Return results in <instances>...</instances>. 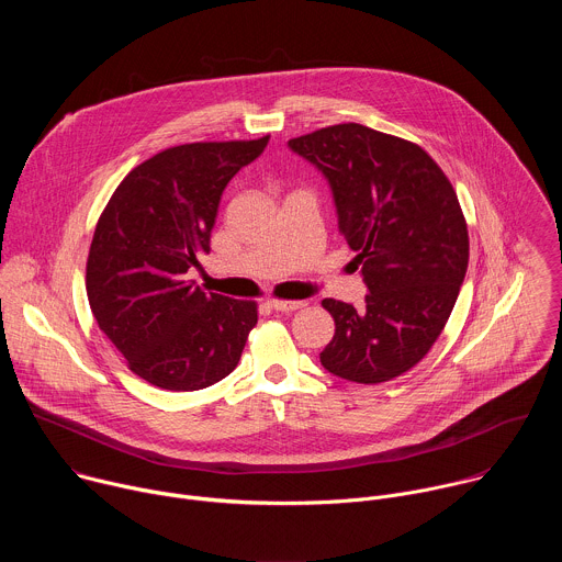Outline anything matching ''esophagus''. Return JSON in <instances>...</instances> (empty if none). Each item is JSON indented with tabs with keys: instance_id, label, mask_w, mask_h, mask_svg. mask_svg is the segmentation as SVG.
<instances>
[{
	"instance_id": "34e87169",
	"label": "esophagus",
	"mask_w": 562,
	"mask_h": 562,
	"mask_svg": "<svg viewBox=\"0 0 562 562\" xmlns=\"http://www.w3.org/2000/svg\"><path fill=\"white\" fill-rule=\"evenodd\" d=\"M306 302L304 300H271V308L276 311H282V313H291V311H297L302 308Z\"/></svg>"
}]
</instances>
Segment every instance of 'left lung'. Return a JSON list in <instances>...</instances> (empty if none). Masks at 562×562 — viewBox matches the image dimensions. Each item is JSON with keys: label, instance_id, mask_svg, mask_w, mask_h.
<instances>
[{"label": "left lung", "instance_id": "obj_1", "mask_svg": "<svg viewBox=\"0 0 562 562\" xmlns=\"http://www.w3.org/2000/svg\"><path fill=\"white\" fill-rule=\"evenodd\" d=\"M286 146L327 180L338 231L369 289L360 308L323 300L336 336L319 362L362 384L409 371L438 340L467 273L469 235L453 187L420 146L362 124Z\"/></svg>", "mask_w": 562, "mask_h": 562}]
</instances>
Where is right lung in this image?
<instances>
[{
    "label": "right lung",
    "mask_w": 562,
    "mask_h": 562,
    "mask_svg": "<svg viewBox=\"0 0 562 562\" xmlns=\"http://www.w3.org/2000/svg\"><path fill=\"white\" fill-rule=\"evenodd\" d=\"M267 144L269 135L157 153L122 180L95 226L91 311L131 371L153 386H211L243 356L258 323L256 302L204 293L187 273L211 249L226 184Z\"/></svg>",
    "instance_id": "right-lung-1"
}]
</instances>
